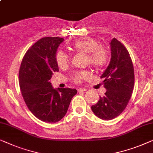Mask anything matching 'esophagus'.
<instances>
[{
	"instance_id": "1",
	"label": "esophagus",
	"mask_w": 153,
	"mask_h": 153,
	"mask_svg": "<svg viewBox=\"0 0 153 153\" xmlns=\"http://www.w3.org/2000/svg\"><path fill=\"white\" fill-rule=\"evenodd\" d=\"M87 90V89H77V91L78 92H84V91H86Z\"/></svg>"
}]
</instances>
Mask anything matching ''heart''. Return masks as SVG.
<instances>
[{
    "label": "heart",
    "instance_id": "b5f03b06",
    "mask_svg": "<svg viewBox=\"0 0 153 153\" xmlns=\"http://www.w3.org/2000/svg\"><path fill=\"white\" fill-rule=\"evenodd\" d=\"M70 48L75 53L86 54L87 62L96 69L102 68L108 61V52L105 47L100 46L98 40L94 38L80 39L74 41L71 44ZM69 57L65 52L58 51L55 55V61L60 68L66 67L68 65ZM90 74L87 71H82L73 75L72 79L75 83L79 84L84 79H88Z\"/></svg>",
    "mask_w": 153,
    "mask_h": 153
}]
</instances>
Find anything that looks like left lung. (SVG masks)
Returning a JSON list of instances; mask_svg holds the SVG:
<instances>
[{
    "label": "left lung",
    "instance_id": "obj_1",
    "mask_svg": "<svg viewBox=\"0 0 153 153\" xmlns=\"http://www.w3.org/2000/svg\"><path fill=\"white\" fill-rule=\"evenodd\" d=\"M111 60L101 77L107 91L91 109L102 120H111L121 114L132 96L134 74L132 59L124 45L116 38L110 42Z\"/></svg>",
    "mask_w": 153,
    "mask_h": 153
}]
</instances>
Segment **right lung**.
Listing matches in <instances>:
<instances>
[{"mask_svg":"<svg viewBox=\"0 0 153 153\" xmlns=\"http://www.w3.org/2000/svg\"><path fill=\"white\" fill-rule=\"evenodd\" d=\"M61 37L47 36L37 41L25 53L19 69V86L31 111L42 121L56 123L66 115L77 90L52 87L50 79L59 68L55 55Z\"/></svg>","mask_w":153,"mask_h":153,"instance_id":"obj_1","label":"right lung"}]
</instances>
